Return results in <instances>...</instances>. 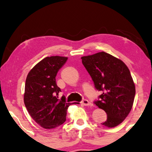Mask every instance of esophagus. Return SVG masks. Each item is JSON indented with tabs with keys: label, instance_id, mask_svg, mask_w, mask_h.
I'll list each match as a JSON object with an SVG mask.
<instances>
[{
	"label": "esophagus",
	"instance_id": "34e87169",
	"mask_svg": "<svg viewBox=\"0 0 152 152\" xmlns=\"http://www.w3.org/2000/svg\"><path fill=\"white\" fill-rule=\"evenodd\" d=\"M81 103L83 105H84V106H91V105H92L91 102H90L88 100H86V99H84L83 101L81 102Z\"/></svg>",
	"mask_w": 152,
	"mask_h": 152
}]
</instances>
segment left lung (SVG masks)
Instances as JSON below:
<instances>
[{
	"mask_svg": "<svg viewBox=\"0 0 152 152\" xmlns=\"http://www.w3.org/2000/svg\"><path fill=\"white\" fill-rule=\"evenodd\" d=\"M81 59L95 88L102 91L100 100L94 101L107 115L101 124L116 127L127 117L134 101L135 87L129 70L123 61L104 51Z\"/></svg>",
	"mask_w": 152,
	"mask_h": 152,
	"instance_id": "8db88e82",
	"label": "left lung"
}]
</instances>
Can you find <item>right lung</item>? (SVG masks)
<instances>
[{"instance_id": "obj_1", "label": "right lung", "mask_w": 152, "mask_h": 152, "mask_svg": "<svg viewBox=\"0 0 152 152\" xmlns=\"http://www.w3.org/2000/svg\"><path fill=\"white\" fill-rule=\"evenodd\" d=\"M67 60L58 56L45 58L30 70L25 81V107L33 119L46 129L63 124L71 104L66 102L65 96L58 99L61 89L56 82L58 72Z\"/></svg>"}]
</instances>
